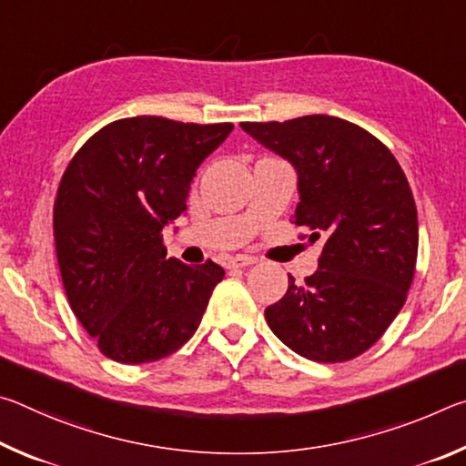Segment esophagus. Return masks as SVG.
Returning <instances> with one entry per match:
<instances>
[{
    "label": "esophagus",
    "instance_id": "esophagus-1",
    "mask_svg": "<svg viewBox=\"0 0 466 466\" xmlns=\"http://www.w3.org/2000/svg\"><path fill=\"white\" fill-rule=\"evenodd\" d=\"M257 258L250 255H236L228 258V269H242V267H250L255 265Z\"/></svg>",
    "mask_w": 466,
    "mask_h": 466
}]
</instances>
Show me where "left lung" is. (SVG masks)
Segmentation results:
<instances>
[{
    "label": "left lung",
    "mask_w": 466,
    "mask_h": 466,
    "mask_svg": "<svg viewBox=\"0 0 466 466\" xmlns=\"http://www.w3.org/2000/svg\"><path fill=\"white\" fill-rule=\"evenodd\" d=\"M298 170L291 224L322 238L319 269L265 310L267 325L298 356L322 364L368 351L403 309L420 226L397 157L372 133L339 116L240 123Z\"/></svg>",
    "instance_id": "left-lung-1"
}]
</instances>
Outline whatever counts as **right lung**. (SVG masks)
Here are the masks:
<instances>
[{
  "label": "right lung",
  "instance_id": "add662e5",
  "mask_svg": "<svg viewBox=\"0 0 466 466\" xmlns=\"http://www.w3.org/2000/svg\"><path fill=\"white\" fill-rule=\"evenodd\" d=\"M232 129L129 116L94 133L67 164L53 205L55 250L67 302L102 356L147 364L199 327L224 269L167 258L162 230Z\"/></svg>",
  "mask_w": 466,
  "mask_h": 466
}]
</instances>
